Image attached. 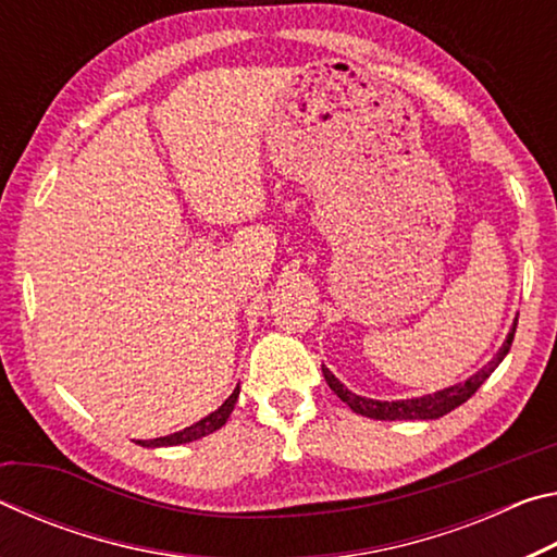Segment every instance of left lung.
Returning <instances> with one entry per match:
<instances>
[{"mask_svg":"<svg viewBox=\"0 0 557 557\" xmlns=\"http://www.w3.org/2000/svg\"><path fill=\"white\" fill-rule=\"evenodd\" d=\"M518 322V319H516ZM516 322L508 332L504 346L498 348V354L488 361L482 371H476L471 379H467L465 383L449 385L445 391H437L432 395H422V398H408V400H373V398H363V395H356L346 388V385L336 379V375L322 366V373L338 398H342L348 408L354 412L363 414V418H373V420H437L442 414L451 412L455 408H459L461 403H467L471 395H474L482 383L496 371V366L504 361V356L508 354V348L513 344V334H516Z\"/></svg>","mask_w":557,"mask_h":557,"instance_id":"1","label":"left lung"}]
</instances>
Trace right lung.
<instances>
[{
  "mask_svg": "<svg viewBox=\"0 0 557 557\" xmlns=\"http://www.w3.org/2000/svg\"><path fill=\"white\" fill-rule=\"evenodd\" d=\"M238 393H240V388H235L231 393V398L225 400L219 410L206 414V418L196 422V425L178 430V432H174V435H166V437L137 440V445H143V447H174V445H186V442H194V440H201L206 435H211V432L221 430L225 425V420L231 418V412L235 408V400H238Z\"/></svg>",
  "mask_w": 557,
  "mask_h": 557,
  "instance_id": "right-lung-1",
  "label": "right lung"
}]
</instances>
